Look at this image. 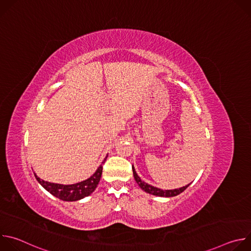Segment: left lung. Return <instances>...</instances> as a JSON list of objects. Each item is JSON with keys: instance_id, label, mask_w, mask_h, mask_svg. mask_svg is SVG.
Wrapping results in <instances>:
<instances>
[{"instance_id": "obj_1", "label": "left lung", "mask_w": 251, "mask_h": 251, "mask_svg": "<svg viewBox=\"0 0 251 251\" xmlns=\"http://www.w3.org/2000/svg\"><path fill=\"white\" fill-rule=\"evenodd\" d=\"M132 170H133L134 178H135V181L137 182V184L139 185V187H140L143 191H145L146 193L151 194V195H154V196L165 197V198L176 197V196H177V195H180L181 193H183V192L190 186V184H189V185H187V186H185V187H183V188H178V189H175V190H161V189H159V188L153 187V186H151V185H149V184H147V183H145V182H143V181L141 180V178H140V176L137 175V173H136V171H135V169H134L133 166H132Z\"/></svg>"}]
</instances>
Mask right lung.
I'll use <instances>...</instances> for the list:
<instances>
[{
    "label": "right lung",
    "instance_id": "obj_1",
    "mask_svg": "<svg viewBox=\"0 0 251 251\" xmlns=\"http://www.w3.org/2000/svg\"><path fill=\"white\" fill-rule=\"evenodd\" d=\"M106 158L90 177H88L85 181H82L74 185H60V184L50 183L42 180V178H40L35 174L34 176H35V178L38 180V182L52 196L65 201H75L91 195L94 192V190L96 189L100 181V177L102 175V169H103L102 165L106 161Z\"/></svg>",
    "mask_w": 251,
    "mask_h": 251
}]
</instances>
